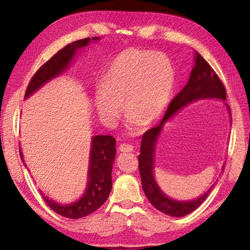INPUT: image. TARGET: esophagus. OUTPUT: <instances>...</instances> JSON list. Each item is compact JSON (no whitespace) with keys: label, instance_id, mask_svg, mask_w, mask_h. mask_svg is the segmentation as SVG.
I'll return each instance as SVG.
<instances>
[{"label":"esophagus","instance_id":"obj_1","mask_svg":"<svg viewBox=\"0 0 250 250\" xmlns=\"http://www.w3.org/2000/svg\"><path fill=\"white\" fill-rule=\"evenodd\" d=\"M119 151L121 152H131L133 151V146L129 145V143H122V145L119 146Z\"/></svg>","mask_w":250,"mask_h":250}]
</instances>
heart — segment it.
Listing matches in <instances>:
<instances>
[{
    "label": "heart",
    "mask_w": 250,
    "mask_h": 250,
    "mask_svg": "<svg viewBox=\"0 0 250 250\" xmlns=\"http://www.w3.org/2000/svg\"><path fill=\"white\" fill-rule=\"evenodd\" d=\"M175 86V71L166 55L142 49H125L112 59L96 89L95 104L108 125L119 119L124 104L129 125L155 124L170 104Z\"/></svg>",
    "instance_id": "heart-1"
}]
</instances>
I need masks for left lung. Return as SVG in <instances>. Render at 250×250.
<instances>
[{"instance_id":"obj_1","label":"left lung","mask_w":250,"mask_h":250,"mask_svg":"<svg viewBox=\"0 0 250 250\" xmlns=\"http://www.w3.org/2000/svg\"><path fill=\"white\" fill-rule=\"evenodd\" d=\"M206 98L226 100V88L208 62L196 52L195 66H194L192 73L189 75L188 83L172 99L162 121L154 128L147 130L142 135L140 146L141 153L138 158L142 188L147 200L150 201L151 204L156 209L173 217H183L185 215L192 213L193 210H195L206 200L214 185L210 186V188L205 194H203L202 196L193 201L180 202L168 198L166 194L161 191L153 176L155 145L161 131L163 129V125L176 111H179L180 109L193 103V101ZM227 108L229 110L228 105Z\"/></svg>"}]
</instances>
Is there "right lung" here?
Masks as SVG:
<instances>
[{
  "instance_id": "right-lung-1",
  "label": "right lung",
  "mask_w": 250,
  "mask_h": 250,
  "mask_svg": "<svg viewBox=\"0 0 250 250\" xmlns=\"http://www.w3.org/2000/svg\"><path fill=\"white\" fill-rule=\"evenodd\" d=\"M98 37H92V41H98ZM91 39L79 40L65 46L64 48L54 55V56L41 66L32 79L29 80L28 86L25 92V98L31 96L33 92L43 86L56 76L61 75L67 66L70 64L76 50L84 47L90 43ZM116 140L111 135H96L92 138L90 160H89V174H88V185L86 192L83 197L73 204L62 205L49 200L43 193V200L55 213L67 218H82L94 213L107 201L112 188L111 171L116 158ZM20 155L23 160L22 151L20 150Z\"/></svg>"
}]
</instances>
